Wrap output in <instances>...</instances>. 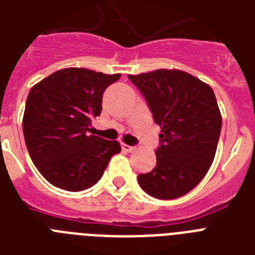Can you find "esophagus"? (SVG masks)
<instances>
[{
  "label": "esophagus",
  "instance_id": "34e87169",
  "mask_svg": "<svg viewBox=\"0 0 255 255\" xmlns=\"http://www.w3.org/2000/svg\"><path fill=\"white\" fill-rule=\"evenodd\" d=\"M122 149H123L124 152H133L135 151V147L128 145V144H122Z\"/></svg>",
  "mask_w": 255,
  "mask_h": 255
}]
</instances>
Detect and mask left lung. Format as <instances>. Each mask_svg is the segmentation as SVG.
I'll return each mask as SVG.
<instances>
[{"instance_id":"left-lung-1","label":"left lung","mask_w":255,"mask_h":255,"mask_svg":"<svg viewBox=\"0 0 255 255\" xmlns=\"http://www.w3.org/2000/svg\"><path fill=\"white\" fill-rule=\"evenodd\" d=\"M161 128L156 167L139 174L141 189L160 200L193 189L213 163L222 119L213 90L180 70L128 75Z\"/></svg>"}]
</instances>
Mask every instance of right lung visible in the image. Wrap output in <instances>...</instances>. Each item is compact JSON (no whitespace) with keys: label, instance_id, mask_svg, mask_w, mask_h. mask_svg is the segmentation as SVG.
Masks as SVG:
<instances>
[{"label":"right lung","instance_id":"right-lung-1","mask_svg":"<svg viewBox=\"0 0 255 255\" xmlns=\"http://www.w3.org/2000/svg\"><path fill=\"white\" fill-rule=\"evenodd\" d=\"M119 78L73 67L30 90L22 122L26 148L50 184L69 192L91 188L120 152L116 140L91 135L90 128L102 112L103 92Z\"/></svg>","mask_w":255,"mask_h":255}]
</instances>
